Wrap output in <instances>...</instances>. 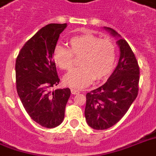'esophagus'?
I'll use <instances>...</instances> for the list:
<instances>
[{"mask_svg": "<svg viewBox=\"0 0 156 156\" xmlns=\"http://www.w3.org/2000/svg\"><path fill=\"white\" fill-rule=\"evenodd\" d=\"M79 92H80V91H79V90H77V89H75V88L71 89V93L73 94V95H76V94H78Z\"/></svg>", "mask_w": 156, "mask_h": 156, "instance_id": "obj_1", "label": "esophagus"}]
</instances>
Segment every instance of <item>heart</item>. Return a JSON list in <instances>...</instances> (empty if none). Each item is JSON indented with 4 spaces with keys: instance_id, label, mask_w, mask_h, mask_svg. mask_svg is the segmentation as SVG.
Instances as JSON below:
<instances>
[{
    "instance_id": "heart-1",
    "label": "heart",
    "mask_w": 156,
    "mask_h": 156,
    "mask_svg": "<svg viewBox=\"0 0 156 156\" xmlns=\"http://www.w3.org/2000/svg\"><path fill=\"white\" fill-rule=\"evenodd\" d=\"M70 49L56 45L52 52L55 64L60 69L69 70L74 56H81L82 67L74 69L64 77V83L73 88H83L92 81H101L111 74L115 67L117 50L115 42L101 39L92 33H83L70 37Z\"/></svg>"
}]
</instances>
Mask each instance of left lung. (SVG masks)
Wrapping results in <instances>:
<instances>
[{"mask_svg":"<svg viewBox=\"0 0 156 156\" xmlns=\"http://www.w3.org/2000/svg\"><path fill=\"white\" fill-rule=\"evenodd\" d=\"M104 28L119 37L117 44L120 55L106 83L86 95L87 123L97 130L110 128L123 117L137 97L140 78L138 63L130 46L116 31Z\"/></svg>","mask_w":156,"mask_h":156,"instance_id":"8db88e82","label":"left lung"}]
</instances>
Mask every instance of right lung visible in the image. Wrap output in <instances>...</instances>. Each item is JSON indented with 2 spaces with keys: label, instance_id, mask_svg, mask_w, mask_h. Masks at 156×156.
<instances>
[{
  "label": "right lung",
  "instance_id": "obj_1",
  "mask_svg": "<svg viewBox=\"0 0 156 156\" xmlns=\"http://www.w3.org/2000/svg\"><path fill=\"white\" fill-rule=\"evenodd\" d=\"M67 23H50L33 36L20 50L15 62L16 89L24 109L36 123L47 128L62 123L69 88L51 89L59 78L52 58L59 34Z\"/></svg>",
  "mask_w": 156,
  "mask_h": 156
}]
</instances>
